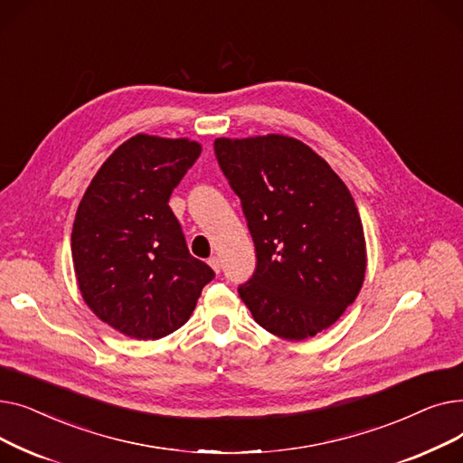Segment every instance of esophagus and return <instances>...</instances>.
<instances>
[{"label": "esophagus", "mask_w": 463, "mask_h": 463, "mask_svg": "<svg viewBox=\"0 0 463 463\" xmlns=\"http://www.w3.org/2000/svg\"><path fill=\"white\" fill-rule=\"evenodd\" d=\"M208 264H210V269H212L215 274L222 272V260H219V257H210V259H208Z\"/></svg>", "instance_id": "obj_1"}]
</instances>
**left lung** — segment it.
I'll list each match as a JSON object with an SVG mask.
<instances>
[{
  "instance_id": "left-lung-1",
  "label": "left lung",
  "mask_w": 463,
  "mask_h": 463,
  "mask_svg": "<svg viewBox=\"0 0 463 463\" xmlns=\"http://www.w3.org/2000/svg\"><path fill=\"white\" fill-rule=\"evenodd\" d=\"M213 150L257 251L240 298L257 325L288 342L326 330L358 297L368 264L347 185L293 137H222Z\"/></svg>"
}]
</instances>
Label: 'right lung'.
I'll return each instance as SVG.
<instances>
[{"label": "right lung", "instance_id": "add662e5", "mask_svg": "<svg viewBox=\"0 0 463 463\" xmlns=\"http://www.w3.org/2000/svg\"><path fill=\"white\" fill-rule=\"evenodd\" d=\"M203 146L138 133L97 170L79 204L71 255L86 306L133 339L187 323L213 270L189 255L170 193Z\"/></svg>", "mask_w": 463, "mask_h": 463}]
</instances>
